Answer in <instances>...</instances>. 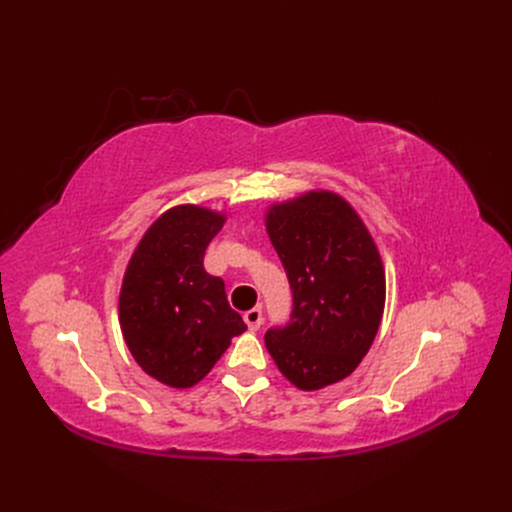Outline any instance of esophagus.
Returning <instances> with one entry per match:
<instances>
[{
    "label": "esophagus",
    "instance_id": "1",
    "mask_svg": "<svg viewBox=\"0 0 512 512\" xmlns=\"http://www.w3.org/2000/svg\"><path fill=\"white\" fill-rule=\"evenodd\" d=\"M243 321H246L250 331H258L262 325V310L260 308H252L248 312H243Z\"/></svg>",
    "mask_w": 512,
    "mask_h": 512
}]
</instances>
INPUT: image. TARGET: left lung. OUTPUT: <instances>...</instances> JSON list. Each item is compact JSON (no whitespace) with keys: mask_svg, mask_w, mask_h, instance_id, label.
I'll return each mask as SVG.
<instances>
[{"mask_svg":"<svg viewBox=\"0 0 512 512\" xmlns=\"http://www.w3.org/2000/svg\"><path fill=\"white\" fill-rule=\"evenodd\" d=\"M291 287V314L264 333L279 371L312 392L348 377L377 335L385 275L371 233L331 191H310L266 214Z\"/></svg>","mask_w":512,"mask_h":512,"instance_id":"8db88e82","label":"left lung"}]
</instances>
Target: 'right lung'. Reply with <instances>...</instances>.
Listing matches in <instances>:
<instances>
[{
  "instance_id": "right-lung-1",
  "label": "right lung",
  "mask_w": 512,
  "mask_h": 512,
  "mask_svg": "<svg viewBox=\"0 0 512 512\" xmlns=\"http://www.w3.org/2000/svg\"><path fill=\"white\" fill-rule=\"evenodd\" d=\"M225 223L200 206L164 212L139 241L118 300L120 329L139 367L170 387H191L246 331L225 281L204 271V254Z\"/></svg>"
}]
</instances>
